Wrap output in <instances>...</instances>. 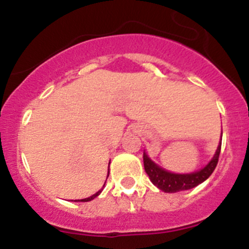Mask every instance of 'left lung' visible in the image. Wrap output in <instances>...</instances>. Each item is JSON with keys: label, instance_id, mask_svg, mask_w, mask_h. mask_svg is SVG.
<instances>
[{"label": "left lung", "instance_id": "obj_1", "mask_svg": "<svg viewBox=\"0 0 249 249\" xmlns=\"http://www.w3.org/2000/svg\"><path fill=\"white\" fill-rule=\"evenodd\" d=\"M221 142L218 145V149H216L213 159L209 161L207 166L203 167L200 171L193 172V173L177 174L166 171V169L157 166L154 161H151L150 157L145 152L144 156H142L144 168L147 176H149L150 180L152 181V184L156 185L160 190L164 191V193H178V191L189 190V189H193L197 186L198 184L203 183L213 173V171L216 167V163H218Z\"/></svg>", "mask_w": 249, "mask_h": 249}]
</instances>
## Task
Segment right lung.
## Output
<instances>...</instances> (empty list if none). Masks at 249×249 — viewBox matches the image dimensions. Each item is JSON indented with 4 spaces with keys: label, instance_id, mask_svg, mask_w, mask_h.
I'll use <instances>...</instances> for the list:
<instances>
[{
    "label": "right lung",
    "instance_id": "right-lung-1",
    "mask_svg": "<svg viewBox=\"0 0 249 249\" xmlns=\"http://www.w3.org/2000/svg\"><path fill=\"white\" fill-rule=\"evenodd\" d=\"M107 177H109V174H107ZM104 185H105V184H104ZM103 188H104V186H103ZM102 191H103V189H102V190H99V191H98V193H95L94 195H92V196H90V197L83 198V200H76V202H88V201H92L93 198H95V197H97L98 195H100V193H102Z\"/></svg>",
    "mask_w": 249,
    "mask_h": 249
}]
</instances>
